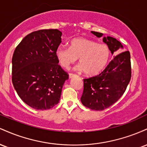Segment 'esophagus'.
I'll return each instance as SVG.
<instances>
[{
    "label": "esophagus",
    "mask_w": 147,
    "mask_h": 147,
    "mask_svg": "<svg viewBox=\"0 0 147 147\" xmlns=\"http://www.w3.org/2000/svg\"><path fill=\"white\" fill-rule=\"evenodd\" d=\"M77 75H76V74H74V73H70L69 74V77H70V78H72V77H77Z\"/></svg>",
    "instance_id": "obj_1"
}]
</instances>
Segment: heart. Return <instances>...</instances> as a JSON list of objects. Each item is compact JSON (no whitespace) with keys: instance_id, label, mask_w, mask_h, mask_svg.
<instances>
[{"instance_id":"b5f03b06","label":"heart","mask_w":147,"mask_h":147,"mask_svg":"<svg viewBox=\"0 0 147 147\" xmlns=\"http://www.w3.org/2000/svg\"><path fill=\"white\" fill-rule=\"evenodd\" d=\"M61 66L69 68L79 58V69L86 75H97L106 67L110 58L109 46L84 37L74 38L70 48L59 47L55 52Z\"/></svg>"}]
</instances>
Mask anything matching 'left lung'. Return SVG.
<instances>
[{"label":"left lung","mask_w":147,"mask_h":147,"mask_svg":"<svg viewBox=\"0 0 147 147\" xmlns=\"http://www.w3.org/2000/svg\"><path fill=\"white\" fill-rule=\"evenodd\" d=\"M91 32L97 37L103 35L97 32ZM103 41L107 44L112 54L122 51V45L115 38L104 37ZM131 78V55L127 50L116 55L100 74L84 79L82 103L95 111L110 107L124 93Z\"/></svg>","instance_id":"1"}]
</instances>
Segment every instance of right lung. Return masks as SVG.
Here are the masks:
<instances>
[{
  "mask_svg": "<svg viewBox=\"0 0 147 147\" xmlns=\"http://www.w3.org/2000/svg\"><path fill=\"white\" fill-rule=\"evenodd\" d=\"M61 34L57 29L32 32L23 38L13 54V86L20 98L36 110L57 105L68 79L55 55Z\"/></svg>",
  "mask_w": 147,
  "mask_h": 147,
  "instance_id": "right-lung-1",
  "label": "right lung"
}]
</instances>
